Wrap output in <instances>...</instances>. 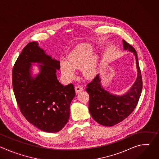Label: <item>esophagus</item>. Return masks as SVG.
<instances>
[{
  "label": "esophagus",
  "instance_id": "1",
  "mask_svg": "<svg viewBox=\"0 0 159 159\" xmlns=\"http://www.w3.org/2000/svg\"><path fill=\"white\" fill-rule=\"evenodd\" d=\"M75 92L76 93H79L80 91H82V90H83V87L80 86V85H77L75 87Z\"/></svg>",
  "mask_w": 159,
  "mask_h": 159
}]
</instances>
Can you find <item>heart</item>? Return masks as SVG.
Here are the masks:
<instances>
[{
    "mask_svg": "<svg viewBox=\"0 0 159 159\" xmlns=\"http://www.w3.org/2000/svg\"><path fill=\"white\" fill-rule=\"evenodd\" d=\"M90 43H82L72 50L66 57V61L60 63V70L63 77L70 80L75 77L74 69H80L82 75L87 79H93L97 74L98 55L93 52Z\"/></svg>",
    "mask_w": 159,
    "mask_h": 159,
    "instance_id": "obj_1",
    "label": "heart"
}]
</instances>
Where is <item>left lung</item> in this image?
I'll use <instances>...</instances> for the list:
<instances>
[{"mask_svg":"<svg viewBox=\"0 0 159 159\" xmlns=\"http://www.w3.org/2000/svg\"><path fill=\"white\" fill-rule=\"evenodd\" d=\"M123 43L125 50L133 53L138 71L137 78L129 91L121 96L109 93L102 87L99 74L87 85L90 115L96 122L105 126H114L126 118L137 106L142 90V79L137 52L123 39Z\"/></svg>","mask_w":159,"mask_h":159,"instance_id":"left-lung-1","label":"left lung"}]
</instances>
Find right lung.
<instances>
[{"mask_svg": "<svg viewBox=\"0 0 159 159\" xmlns=\"http://www.w3.org/2000/svg\"><path fill=\"white\" fill-rule=\"evenodd\" d=\"M32 62L40 73L31 74ZM60 62L53 59L35 41L22 50L12 69V87L20 111L25 118L41 131L57 133L69 121L70 103L75 96L74 85H63L57 79Z\"/></svg>", "mask_w": 159, "mask_h": 159, "instance_id": "add662e5", "label": "right lung"}]
</instances>
